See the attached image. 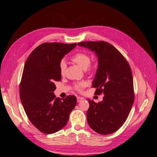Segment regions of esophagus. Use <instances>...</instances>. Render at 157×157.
Returning <instances> with one entry per match:
<instances>
[{"mask_svg": "<svg viewBox=\"0 0 157 157\" xmlns=\"http://www.w3.org/2000/svg\"><path fill=\"white\" fill-rule=\"evenodd\" d=\"M83 99H83L82 98H81V97H78V98H77V101H78V102H81Z\"/></svg>", "mask_w": 157, "mask_h": 157, "instance_id": "obj_1", "label": "esophagus"}]
</instances>
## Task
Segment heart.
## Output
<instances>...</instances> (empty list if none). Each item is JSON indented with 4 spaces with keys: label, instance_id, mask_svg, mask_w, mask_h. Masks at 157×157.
Masks as SVG:
<instances>
[{
    "label": "heart",
    "instance_id": "b5f03b06",
    "mask_svg": "<svg viewBox=\"0 0 157 157\" xmlns=\"http://www.w3.org/2000/svg\"><path fill=\"white\" fill-rule=\"evenodd\" d=\"M71 60L73 62L76 63L78 66H79L81 68L85 70L88 68L89 64H90L91 59L89 54L85 52H79L75 54L71 57ZM59 68L60 73L61 75H63L66 69V63L64 59L60 61L59 64ZM84 86V84L83 82H80L75 84V87L77 91H82Z\"/></svg>",
    "mask_w": 157,
    "mask_h": 157
}]
</instances>
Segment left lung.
<instances>
[{
    "label": "left lung",
    "mask_w": 157,
    "mask_h": 157,
    "mask_svg": "<svg viewBox=\"0 0 157 157\" xmlns=\"http://www.w3.org/2000/svg\"><path fill=\"white\" fill-rule=\"evenodd\" d=\"M78 44L94 52L98 57L92 87L96 88L95 94L104 95L98 103L88 99L87 123L101 135L113 133L124 124L133 104L130 67L118 50L106 41H84Z\"/></svg>",
    "instance_id": "left-lung-1"
}]
</instances>
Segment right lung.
<instances>
[{
	"mask_svg": "<svg viewBox=\"0 0 157 157\" xmlns=\"http://www.w3.org/2000/svg\"><path fill=\"white\" fill-rule=\"evenodd\" d=\"M76 43H44L26 60L20 84V98L32 124L43 133H54L63 128L76 106V97L64 99L54 94L55 81L61 79L59 64Z\"/></svg>",
	"mask_w": 157,
	"mask_h": 157,
	"instance_id": "obj_1",
	"label": "right lung"
}]
</instances>
